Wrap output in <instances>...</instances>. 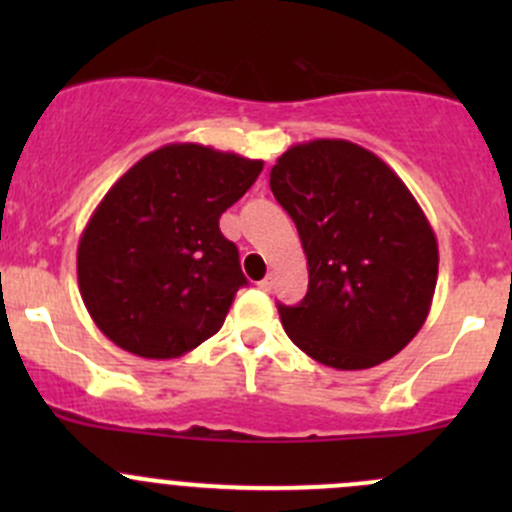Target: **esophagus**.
<instances>
[{
    "mask_svg": "<svg viewBox=\"0 0 512 512\" xmlns=\"http://www.w3.org/2000/svg\"><path fill=\"white\" fill-rule=\"evenodd\" d=\"M272 285H275V275H267L265 280L260 282V289H265V292H270Z\"/></svg>",
    "mask_w": 512,
    "mask_h": 512,
    "instance_id": "obj_1",
    "label": "esophagus"
}]
</instances>
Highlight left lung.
Returning a JSON list of instances; mask_svg holds the SVG:
<instances>
[{"mask_svg":"<svg viewBox=\"0 0 512 512\" xmlns=\"http://www.w3.org/2000/svg\"><path fill=\"white\" fill-rule=\"evenodd\" d=\"M294 220L309 289L280 304L287 337L332 369H371L416 337L431 312L438 242L404 180L342 138L287 148L270 170Z\"/></svg>","mask_w":512,"mask_h":512,"instance_id":"8db88e82","label":"left lung"}]
</instances>
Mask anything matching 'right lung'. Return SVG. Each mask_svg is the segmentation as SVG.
<instances>
[{"label":"right lung","instance_id":"1","mask_svg":"<svg viewBox=\"0 0 512 512\" xmlns=\"http://www.w3.org/2000/svg\"><path fill=\"white\" fill-rule=\"evenodd\" d=\"M262 165L168 143L111 185L81 232L76 275L91 319L116 347L175 359L223 327L247 280L218 220Z\"/></svg>","mask_w":512,"mask_h":512}]
</instances>
